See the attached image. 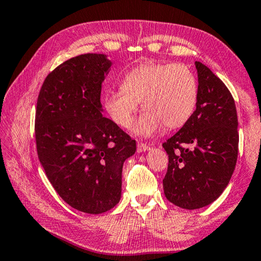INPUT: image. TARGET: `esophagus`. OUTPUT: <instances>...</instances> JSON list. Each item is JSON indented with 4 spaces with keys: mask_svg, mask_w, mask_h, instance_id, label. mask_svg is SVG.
Segmentation results:
<instances>
[{
    "mask_svg": "<svg viewBox=\"0 0 261 261\" xmlns=\"http://www.w3.org/2000/svg\"><path fill=\"white\" fill-rule=\"evenodd\" d=\"M150 150V146L146 145V144L144 143H138L137 144V152H145V151H149Z\"/></svg>",
    "mask_w": 261,
    "mask_h": 261,
    "instance_id": "esophagus-1",
    "label": "esophagus"
}]
</instances>
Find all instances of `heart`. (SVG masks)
I'll return each instance as SVG.
<instances>
[{"label":"heart","instance_id":"obj_1","mask_svg":"<svg viewBox=\"0 0 261 261\" xmlns=\"http://www.w3.org/2000/svg\"><path fill=\"white\" fill-rule=\"evenodd\" d=\"M197 100V80L188 67L145 63L125 73L122 89L107 92L104 107L117 125L129 127L142 102L145 111L132 130L141 137H150L164 125L170 129L184 125Z\"/></svg>","mask_w":261,"mask_h":261}]
</instances>
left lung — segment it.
Instances as JSON below:
<instances>
[{
  "label": "left lung",
  "mask_w": 261,
  "mask_h": 261,
  "mask_svg": "<svg viewBox=\"0 0 261 261\" xmlns=\"http://www.w3.org/2000/svg\"><path fill=\"white\" fill-rule=\"evenodd\" d=\"M196 110L164 144L169 166L163 179L165 197L186 210L213 203L232 177L238 157V117L234 99L220 79L196 62Z\"/></svg>",
  "instance_id": "1"
}]
</instances>
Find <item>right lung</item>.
Instances as JSON below:
<instances>
[{
  "mask_svg": "<svg viewBox=\"0 0 261 261\" xmlns=\"http://www.w3.org/2000/svg\"><path fill=\"white\" fill-rule=\"evenodd\" d=\"M112 62L104 54L70 58L49 73L37 99V154L60 197L99 215L118 204L122 170L136 142L103 117L102 82Z\"/></svg>",
  "mask_w": 261,
  "mask_h": 261,
  "instance_id": "right-lung-1",
  "label": "right lung"
}]
</instances>
